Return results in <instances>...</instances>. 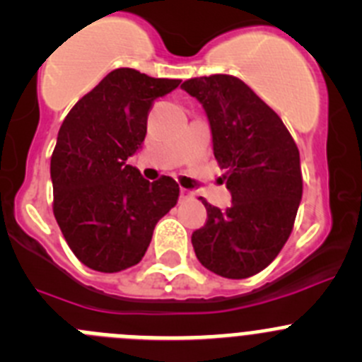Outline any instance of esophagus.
<instances>
[{"instance_id":"34e87169","label":"esophagus","mask_w":362,"mask_h":362,"mask_svg":"<svg viewBox=\"0 0 362 362\" xmlns=\"http://www.w3.org/2000/svg\"><path fill=\"white\" fill-rule=\"evenodd\" d=\"M192 197H194V194H192V191H189V189H180V200L182 202L191 200Z\"/></svg>"}]
</instances>
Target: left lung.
Masks as SVG:
<instances>
[{
  "label": "left lung",
  "mask_w": 362,
  "mask_h": 362,
  "mask_svg": "<svg viewBox=\"0 0 362 362\" xmlns=\"http://www.w3.org/2000/svg\"><path fill=\"white\" fill-rule=\"evenodd\" d=\"M182 89L207 114L214 157L232 194L225 211L207 204V223L192 232L198 261L225 279H248L279 255L302 200L300 153L276 112L243 80L211 74Z\"/></svg>",
  "instance_id": "left-lung-1"
}]
</instances>
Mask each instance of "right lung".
<instances>
[{
  "label": "right lung",
  "mask_w": 362,
  "mask_h": 362,
  "mask_svg": "<svg viewBox=\"0 0 362 362\" xmlns=\"http://www.w3.org/2000/svg\"><path fill=\"white\" fill-rule=\"evenodd\" d=\"M180 80L130 67L109 73L64 119L52 155L53 214L67 245L94 272L135 266L158 219L177 205L171 177L148 182L127 158L146 137L148 112Z\"/></svg>",
  "instance_id": "right-lung-1"
}]
</instances>
